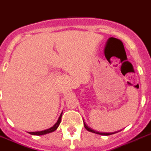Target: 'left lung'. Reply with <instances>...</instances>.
<instances>
[{"instance_id":"obj_1","label":"left lung","mask_w":151,"mask_h":151,"mask_svg":"<svg viewBox=\"0 0 151 151\" xmlns=\"http://www.w3.org/2000/svg\"><path fill=\"white\" fill-rule=\"evenodd\" d=\"M84 127H85L86 129L88 131H89V132H91V133H96V134L102 135V136H109V135H112V134H114V133H101V132H98V131L93 130L92 129H91V128H89L88 127H87L86 124L85 123H84Z\"/></svg>"}]
</instances>
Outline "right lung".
<instances>
[{"instance_id":"1","label":"right lung","mask_w":151,"mask_h":151,"mask_svg":"<svg viewBox=\"0 0 151 151\" xmlns=\"http://www.w3.org/2000/svg\"><path fill=\"white\" fill-rule=\"evenodd\" d=\"M62 114H63V112L61 113V115H60V118H59L58 121H57V122H56V124H55L54 125H53L52 127L49 128V129H45V130H42V131H38V132H29V134L31 135H36V136H41V135H45V134H47V133H52V132H53V131L56 130V129H57V127H59V125H60V122H61V118H62Z\"/></svg>"}]
</instances>
